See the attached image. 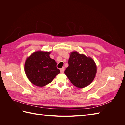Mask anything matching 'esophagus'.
I'll use <instances>...</instances> for the list:
<instances>
[{
	"instance_id": "obj_1",
	"label": "esophagus",
	"mask_w": 125,
	"mask_h": 125,
	"mask_svg": "<svg viewBox=\"0 0 125 125\" xmlns=\"http://www.w3.org/2000/svg\"><path fill=\"white\" fill-rule=\"evenodd\" d=\"M60 73H64V70H65V68L64 67L60 69Z\"/></svg>"
}]
</instances>
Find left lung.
Returning <instances> with one entry per match:
<instances>
[{"label": "left lung", "instance_id": "left-lung-1", "mask_svg": "<svg viewBox=\"0 0 125 125\" xmlns=\"http://www.w3.org/2000/svg\"><path fill=\"white\" fill-rule=\"evenodd\" d=\"M68 65L65 73L73 84L78 88L88 86L95 77L97 67L90 57L76 51L73 52L70 54Z\"/></svg>", "mask_w": 125, "mask_h": 125}]
</instances>
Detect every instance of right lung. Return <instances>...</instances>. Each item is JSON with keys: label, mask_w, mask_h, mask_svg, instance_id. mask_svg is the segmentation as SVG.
Returning <instances> with one entry per match:
<instances>
[{"label": "right lung", "mask_w": 125, "mask_h": 125, "mask_svg": "<svg viewBox=\"0 0 125 125\" xmlns=\"http://www.w3.org/2000/svg\"><path fill=\"white\" fill-rule=\"evenodd\" d=\"M51 52L36 51L26 58L24 71L32 84L43 87L51 83L60 73L57 63L50 58Z\"/></svg>", "instance_id": "add662e5"}]
</instances>
